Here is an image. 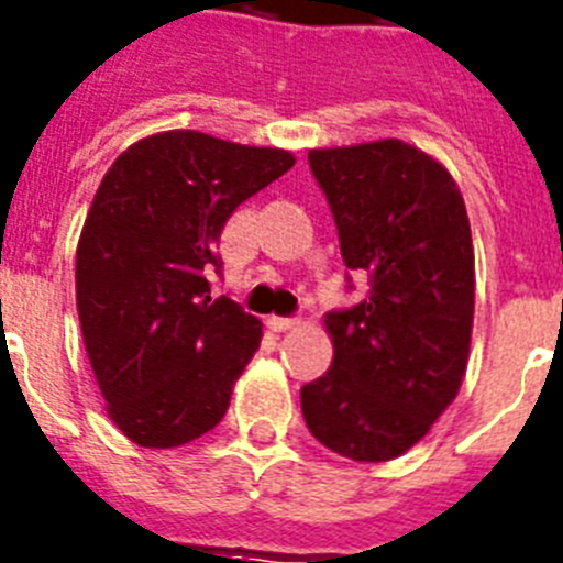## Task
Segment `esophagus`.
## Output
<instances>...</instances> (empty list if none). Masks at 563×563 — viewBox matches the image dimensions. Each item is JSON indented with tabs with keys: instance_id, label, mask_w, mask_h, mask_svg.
Here are the masks:
<instances>
[{
	"instance_id": "esophagus-1",
	"label": "esophagus",
	"mask_w": 563,
	"mask_h": 563,
	"mask_svg": "<svg viewBox=\"0 0 563 563\" xmlns=\"http://www.w3.org/2000/svg\"><path fill=\"white\" fill-rule=\"evenodd\" d=\"M268 329H274V332H286V329H295L297 321L295 318H280V314H272L268 318Z\"/></svg>"
}]
</instances>
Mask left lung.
<instances>
[{
    "instance_id": "obj_1",
    "label": "left lung",
    "mask_w": 563,
    "mask_h": 563,
    "mask_svg": "<svg viewBox=\"0 0 563 563\" xmlns=\"http://www.w3.org/2000/svg\"><path fill=\"white\" fill-rule=\"evenodd\" d=\"M361 303L327 314L332 367L300 390L306 428L355 463H387L431 431L463 385L474 245L460 187L399 139L309 150Z\"/></svg>"
}]
</instances>
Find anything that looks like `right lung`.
<instances>
[{
  "mask_svg": "<svg viewBox=\"0 0 563 563\" xmlns=\"http://www.w3.org/2000/svg\"><path fill=\"white\" fill-rule=\"evenodd\" d=\"M295 155L170 130L109 167L77 242L84 344L107 413L141 448H176L217 428L263 323L210 297L217 242L249 196Z\"/></svg>",
  "mask_w": 563,
  "mask_h": 563,
  "instance_id": "add662e5",
  "label": "right lung"
}]
</instances>
